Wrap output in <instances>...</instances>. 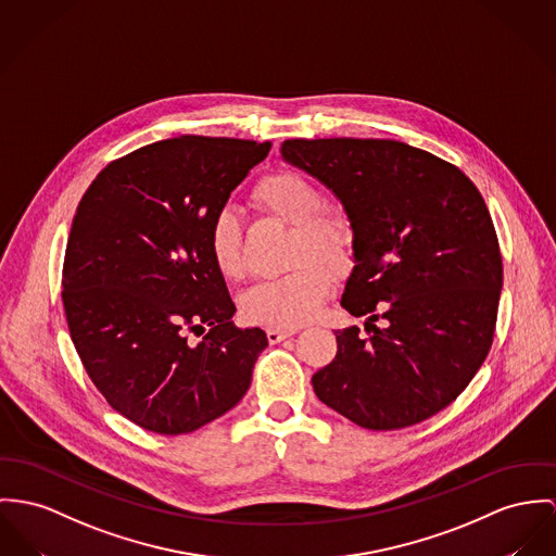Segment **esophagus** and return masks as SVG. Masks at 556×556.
<instances>
[{"instance_id": "1", "label": "esophagus", "mask_w": 556, "mask_h": 556, "mask_svg": "<svg viewBox=\"0 0 556 556\" xmlns=\"http://www.w3.org/2000/svg\"><path fill=\"white\" fill-rule=\"evenodd\" d=\"M299 330L296 328H283V330H279V328H268L266 330V339L270 344H275V342H281L283 339H290L292 334H296Z\"/></svg>"}]
</instances>
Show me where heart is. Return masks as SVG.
<instances>
[{
  "label": "heart",
  "instance_id": "obj_1",
  "mask_svg": "<svg viewBox=\"0 0 556 556\" xmlns=\"http://www.w3.org/2000/svg\"><path fill=\"white\" fill-rule=\"evenodd\" d=\"M254 199L266 214L294 226V262L308 255L332 268L351 262L355 252L353 219L342 210H324L326 199L311 179L292 172L268 175L257 184ZM207 243L219 275L237 279L243 273L241 219L232 207L217 210ZM314 261L299 264L288 275L254 283L241 296L243 317L275 328H299L311 321L332 286L330 270Z\"/></svg>",
  "mask_w": 556,
  "mask_h": 556
}]
</instances>
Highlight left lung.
Segmentation results:
<instances>
[{
    "label": "left lung",
    "instance_id": "obj_1",
    "mask_svg": "<svg viewBox=\"0 0 556 556\" xmlns=\"http://www.w3.org/2000/svg\"><path fill=\"white\" fill-rule=\"evenodd\" d=\"M281 156L353 219L341 304L368 317V337L334 332L315 395L359 428L426 421L468 387L495 334L504 268L484 199L455 165L393 139H288Z\"/></svg>",
    "mask_w": 556,
    "mask_h": 556
}]
</instances>
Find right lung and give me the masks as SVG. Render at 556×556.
<instances>
[{
  "label": "right lung",
  "mask_w": 556,
  "mask_h": 556,
  "mask_svg": "<svg viewBox=\"0 0 556 556\" xmlns=\"http://www.w3.org/2000/svg\"><path fill=\"white\" fill-rule=\"evenodd\" d=\"M268 150L230 137L156 141L110 163L78 205L63 262L70 334L90 381L139 428L190 433L250 389L268 341L232 324L207 235Z\"/></svg>",
  "instance_id": "add662e5"
}]
</instances>
